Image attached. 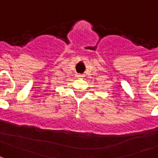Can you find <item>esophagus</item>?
I'll return each instance as SVG.
<instances>
[{"instance_id": "1", "label": "esophagus", "mask_w": 158, "mask_h": 158, "mask_svg": "<svg viewBox=\"0 0 158 158\" xmlns=\"http://www.w3.org/2000/svg\"><path fill=\"white\" fill-rule=\"evenodd\" d=\"M79 77H82V75H79Z\"/></svg>"}]
</instances>
